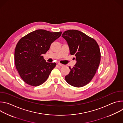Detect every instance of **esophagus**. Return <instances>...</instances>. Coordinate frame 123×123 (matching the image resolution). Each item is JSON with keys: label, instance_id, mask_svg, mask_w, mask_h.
<instances>
[{"label": "esophagus", "instance_id": "1", "mask_svg": "<svg viewBox=\"0 0 123 123\" xmlns=\"http://www.w3.org/2000/svg\"><path fill=\"white\" fill-rule=\"evenodd\" d=\"M57 65H58L59 66H60V67H62V66H64V65H63V64H61V63H58L57 64Z\"/></svg>", "mask_w": 123, "mask_h": 123}]
</instances>
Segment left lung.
Masks as SVG:
<instances>
[{
	"mask_svg": "<svg viewBox=\"0 0 123 123\" xmlns=\"http://www.w3.org/2000/svg\"><path fill=\"white\" fill-rule=\"evenodd\" d=\"M62 37L67 42L69 54L75 56L76 64L65 77L72 86L80 87L92 80L98 68L101 53L97 42L84 33L75 30L64 31Z\"/></svg>",
	"mask_w": 123,
	"mask_h": 123,
	"instance_id": "8db88e82",
	"label": "left lung"
}]
</instances>
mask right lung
<instances>
[{"label": "right lung", "instance_id": "right-lung-1", "mask_svg": "<svg viewBox=\"0 0 123 123\" xmlns=\"http://www.w3.org/2000/svg\"><path fill=\"white\" fill-rule=\"evenodd\" d=\"M61 34V31L37 30L22 37L17 43L14 51L15 67L26 83L36 86L47 80L56 63L46 62L42 55L46 53L51 44Z\"/></svg>", "mask_w": 123, "mask_h": 123}]
</instances>
